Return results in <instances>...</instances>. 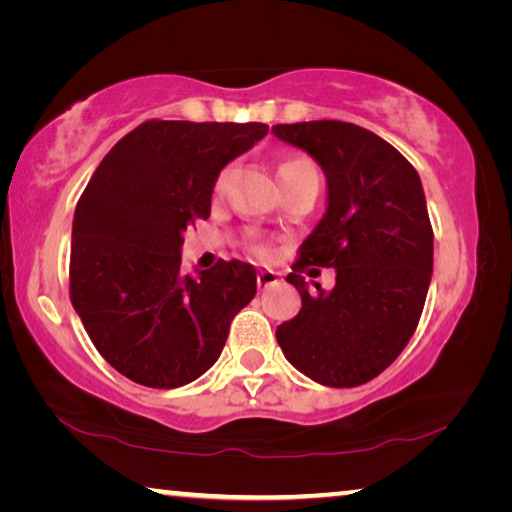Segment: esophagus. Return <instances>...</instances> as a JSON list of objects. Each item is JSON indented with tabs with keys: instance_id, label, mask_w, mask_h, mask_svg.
Masks as SVG:
<instances>
[{
	"instance_id": "34e87169",
	"label": "esophagus",
	"mask_w": 512,
	"mask_h": 512,
	"mask_svg": "<svg viewBox=\"0 0 512 512\" xmlns=\"http://www.w3.org/2000/svg\"><path fill=\"white\" fill-rule=\"evenodd\" d=\"M277 280H280V273L271 271V268H262V271L257 273V284H259V289H268V287H273V284H277Z\"/></svg>"
}]
</instances>
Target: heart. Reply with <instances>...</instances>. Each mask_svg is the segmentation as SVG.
Wrapping results in <instances>:
<instances>
[{"mask_svg": "<svg viewBox=\"0 0 512 512\" xmlns=\"http://www.w3.org/2000/svg\"><path fill=\"white\" fill-rule=\"evenodd\" d=\"M307 171H316L318 173L316 164L311 162L309 158H300V155H296V158H287V160L280 162V167H277V176L289 178V176H298V173H307ZM223 185H225V171L221 173L219 180H216V189H223ZM248 250L255 257H271L273 246H271V241L255 237V239H250Z\"/></svg>", "mask_w": 512, "mask_h": 512, "instance_id": "heart-1", "label": "heart"}]
</instances>
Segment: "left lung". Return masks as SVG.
Wrapping results in <instances>:
<instances>
[{"instance_id":"left-lung-1","label":"left lung","mask_w":512,"mask_h":512,"mask_svg":"<svg viewBox=\"0 0 512 512\" xmlns=\"http://www.w3.org/2000/svg\"><path fill=\"white\" fill-rule=\"evenodd\" d=\"M273 133L327 178V212L287 275L302 309L275 329L277 343L318 384L361 386L400 357L427 300L433 230L420 176L395 146L348 121L277 124ZM309 265L336 267L337 287L309 294L299 275Z\"/></svg>"}]
</instances>
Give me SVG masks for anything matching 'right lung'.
<instances>
[{"instance_id":"right-lung-1","label":"right lung","mask_w":512,"mask_h":512,"mask_svg":"<svg viewBox=\"0 0 512 512\" xmlns=\"http://www.w3.org/2000/svg\"><path fill=\"white\" fill-rule=\"evenodd\" d=\"M266 124L144 121L112 146L76 203L69 300L94 348L135 384L178 388L214 366L255 268L219 259L180 271L183 232L207 219L219 171Z\"/></svg>"}]
</instances>
